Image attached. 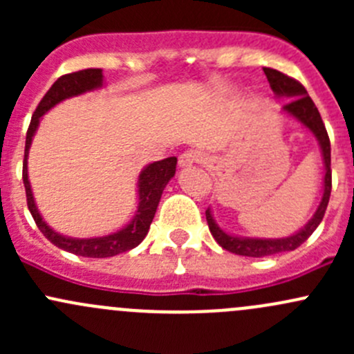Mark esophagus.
<instances>
[{
	"label": "esophagus",
	"instance_id": "esophagus-1",
	"mask_svg": "<svg viewBox=\"0 0 354 354\" xmlns=\"http://www.w3.org/2000/svg\"><path fill=\"white\" fill-rule=\"evenodd\" d=\"M205 160V156L202 154V152L198 151H187L183 152V154L180 156V159H178V164H180V167H190L194 166V164H200Z\"/></svg>",
	"mask_w": 354,
	"mask_h": 354
}]
</instances>
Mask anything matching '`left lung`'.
<instances>
[{"label":"left lung","instance_id":"8db88e82","mask_svg":"<svg viewBox=\"0 0 354 354\" xmlns=\"http://www.w3.org/2000/svg\"><path fill=\"white\" fill-rule=\"evenodd\" d=\"M263 73H266L267 80H269L270 88L274 91V94L277 97H288V104H284L283 111L284 113L291 114L292 118L299 121L303 127L308 128L315 138L319 140L320 151H322L324 157V166H326V176H324V195L320 200L319 207H317L315 214H313L312 219L305 224V227L295 233L292 236L288 238H240L233 236V234H227L226 231L221 230L219 226L214 221L210 209L205 210L207 224H209V230L212 233L214 240L217 241L224 250L231 253H236V255L243 257H269L276 255L281 252H291V250L298 248L299 245L305 243L310 238V234L319 227V224L322 223L324 214H326L327 203L330 198V188H332V171H330V140L329 135H327L326 124H324L322 118H320L319 109L313 104L312 97L308 95L306 88L299 84L295 78L288 77V75L281 73V71L274 70V68H263Z\"/></svg>","mask_w":354,"mask_h":354}]
</instances>
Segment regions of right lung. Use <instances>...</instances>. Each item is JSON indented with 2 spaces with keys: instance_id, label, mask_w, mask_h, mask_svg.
<instances>
[{
  "instance_id": "right-lung-1",
  "label": "right lung",
  "mask_w": 354,
  "mask_h": 354,
  "mask_svg": "<svg viewBox=\"0 0 354 354\" xmlns=\"http://www.w3.org/2000/svg\"><path fill=\"white\" fill-rule=\"evenodd\" d=\"M102 87V70L101 68H87V70L73 71L59 77L55 84L51 85L44 97L39 102L37 109L32 114L30 124H28L27 137H25V157H24V185H25V195H27V205L30 210L32 217H34L35 224L41 230V233L56 245L58 248L65 250V252L75 253L78 257H91V259H106V257H114L118 253L128 252V250L135 248L142 243L149 233L152 219L156 216L157 205H159L160 195L166 185L169 183L171 178L176 173V157H167V159L156 160V162L149 164L140 171L138 176V209L135 212L133 219L130 224L121 227L116 233L108 234V236L99 238H68L63 234L56 233L55 230L48 226L42 221V216L39 214L37 205L34 202V195H32L30 181H28L27 174V157L28 149H30L32 138H34L35 131H37L39 121L41 118L48 113L49 109L55 108L65 99L75 97V95L85 94L88 91H95V88Z\"/></svg>"
}]
</instances>
